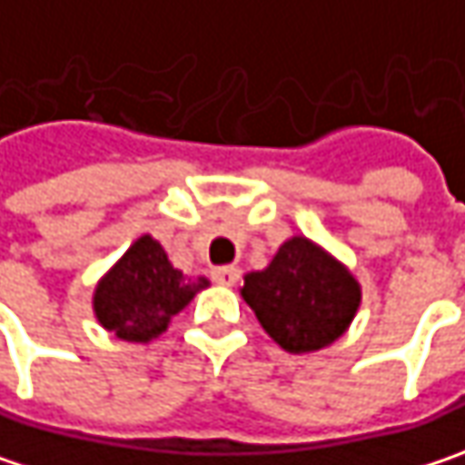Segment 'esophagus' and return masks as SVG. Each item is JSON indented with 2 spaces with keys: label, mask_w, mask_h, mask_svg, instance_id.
I'll return each mask as SVG.
<instances>
[{
  "label": "esophagus",
  "mask_w": 465,
  "mask_h": 465,
  "mask_svg": "<svg viewBox=\"0 0 465 465\" xmlns=\"http://www.w3.org/2000/svg\"><path fill=\"white\" fill-rule=\"evenodd\" d=\"M241 278V270L238 267H214L212 270V281L219 285H235Z\"/></svg>",
  "instance_id": "1"
}]
</instances>
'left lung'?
Instances as JSON below:
<instances>
[{"label": "left lung", "instance_id": "1", "mask_svg": "<svg viewBox=\"0 0 465 465\" xmlns=\"http://www.w3.org/2000/svg\"><path fill=\"white\" fill-rule=\"evenodd\" d=\"M241 296L285 351L304 354L347 331L360 307V282L328 251L296 235L264 270L243 278Z\"/></svg>", "mask_w": 465, "mask_h": 465}]
</instances>
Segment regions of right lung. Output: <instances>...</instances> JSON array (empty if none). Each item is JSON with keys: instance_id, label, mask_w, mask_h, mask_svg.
<instances>
[{"instance_id": "obj_1", "label": "right lung", "mask_w": 465, "mask_h": 465, "mask_svg": "<svg viewBox=\"0 0 465 465\" xmlns=\"http://www.w3.org/2000/svg\"><path fill=\"white\" fill-rule=\"evenodd\" d=\"M206 285V278H187L174 270L161 243L143 235L97 282L92 307L105 331L124 341L148 344Z\"/></svg>"}]
</instances>
